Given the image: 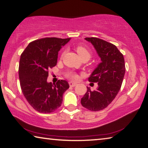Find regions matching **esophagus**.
Returning <instances> with one entry per match:
<instances>
[{
  "mask_svg": "<svg viewBox=\"0 0 148 148\" xmlns=\"http://www.w3.org/2000/svg\"><path fill=\"white\" fill-rule=\"evenodd\" d=\"M69 86H71V87H74V86H75L76 85H77L76 83H75V82H69Z\"/></svg>",
  "mask_w": 148,
  "mask_h": 148,
  "instance_id": "obj_1",
  "label": "esophagus"
}]
</instances>
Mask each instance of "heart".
<instances>
[{
	"mask_svg": "<svg viewBox=\"0 0 148 148\" xmlns=\"http://www.w3.org/2000/svg\"><path fill=\"white\" fill-rule=\"evenodd\" d=\"M76 51L77 53H78L79 56L81 57L82 60H84V59L89 60L90 58H91V56H92L91 52L84 46L78 45L76 47ZM66 76L67 78L73 80V81H75V80H77V78H78V75H77L74 72L67 73L66 75Z\"/></svg>",
	"mask_w": 148,
	"mask_h": 148,
	"instance_id": "obj_1",
	"label": "heart"
}]
</instances>
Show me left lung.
Wrapping results in <instances>:
<instances>
[{
    "instance_id": "1",
    "label": "left lung",
    "mask_w": 148,
    "mask_h": 148,
    "mask_svg": "<svg viewBox=\"0 0 148 148\" xmlns=\"http://www.w3.org/2000/svg\"><path fill=\"white\" fill-rule=\"evenodd\" d=\"M94 46L101 62L93 71L88 81L97 82V89L87 92L81 98L82 107L89 110L99 111L108 107L118 94L125 72L122 53L112 43L97 38H86Z\"/></svg>"
}]
</instances>
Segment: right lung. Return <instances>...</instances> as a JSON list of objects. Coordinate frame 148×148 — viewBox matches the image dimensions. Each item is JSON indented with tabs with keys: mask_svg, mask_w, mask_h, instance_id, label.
Here are the masks:
<instances>
[{
	"mask_svg": "<svg viewBox=\"0 0 148 148\" xmlns=\"http://www.w3.org/2000/svg\"><path fill=\"white\" fill-rule=\"evenodd\" d=\"M69 38H44L30 42L21 55L19 77L21 91L34 109L51 113L61 106L63 94L69 88L64 80L47 82L49 71L57 64L62 46Z\"/></svg>",
	"mask_w": 148,
	"mask_h": 148,
	"instance_id": "right-lung-1",
	"label": "right lung"
}]
</instances>
